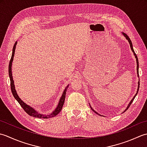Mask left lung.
<instances>
[{"instance_id": "1", "label": "left lung", "mask_w": 147, "mask_h": 147, "mask_svg": "<svg viewBox=\"0 0 147 147\" xmlns=\"http://www.w3.org/2000/svg\"><path fill=\"white\" fill-rule=\"evenodd\" d=\"M122 35H123L124 37H125V38H126V39L128 40V42H129V44H130V47H131V51H133V54H134V56H135V58H136V64H137V67H136V70H137V74H138V77H139V71H138V68H139V63H138V57H137V56H136V55L135 54V53H134V49H133V44H132V42H131V39L129 38V37H128V35H126L125 34V33H124V32H122ZM140 80V79H139ZM139 88H140V81H138V89H137V91H136V93L135 94V95L134 96V97L133 98V99L132 100H131V101L129 103V104H128V105H127V107H126V109H125V110H124V111L123 112H125L126 111V110L129 109V107H130V105H131V104L132 103V102L133 101V100H134V99L135 98V97H136V96L137 95V94H138V90H139ZM90 107H91V110H92V111H93L94 113H96V114H98L99 115H100V116H101V115H100V114H99V113L97 112H96L95 110H94L93 109H92V108L91 107V106L90 105Z\"/></svg>"}]
</instances>
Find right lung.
<instances>
[{
  "instance_id": "1",
  "label": "right lung",
  "mask_w": 147,
  "mask_h": 147,
  "mask_svg": "<svg viewBox=\"0 0 147 147\" xmlns=\"http://www.w3.org/2000/svg\"><path fill=\"white\" fill-rule=\"evenodd\" d=\"M17 44V41L15 42L13 48V53H12V56H11V58L10 59L9 61V76L10 78V81H11V91L12 93H13V96L14 98L16 99V101L19 103V104L22 107L23 110L28 113L29 115L34 117H38V118H42V119H49V118H52L57 115L58 113L61 112V110L63 108V104L65 102V95H66V92H67L68 87L69 86V84H68L67 87H66L65 89H64L63 92V94L61 95V98H59V102L57 105V106L56 107V109L54 110V111L50 113V114H43V113H39L37 112L35 109H34L32 107H30L28 105L25 103L23 100H21V98L19 97L18 94L16 89H15V85H14V80L13 78V76H12V70H11V67H12V63L13 61V59H14V53H15V49H16V46Z\"/></svg>"
}]
</instances>
